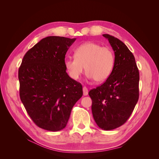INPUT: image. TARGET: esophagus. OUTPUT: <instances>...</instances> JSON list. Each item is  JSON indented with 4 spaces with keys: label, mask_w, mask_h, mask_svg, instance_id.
<instances>
[{
    "label": "esophagus",
    "mask_w": 159,
    "mask_h": 159,
    "mask_svg": "<svg viewBox=\"0 0 159 159\" xmlns=\"http://www.w3.org/2000/svg\"><path fill=\"white\" fill-rule=\"evenodd\" d=\"M83 93H84V96H86V95H88V89H87V88H86V87L83 88Z\"/></svg>",
    "instance_id": "34e87169"
}]
</instances>
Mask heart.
Returning a JSON list of instances; mask_svg holds the SVG:
<instances>
[{"label":"heart","mask_w":159,"mask_h":159,"mask_svg":"<svg viewBox=\"0 0 159 159\" xmlns=\"http://www.w3.org/2000/svg\"><path fill=\"white\" fill-rule=\"evenodd\" d=\"M115 60L114 52L110 48L87 42L76 48L74 57L66 59L64 66L71 79L78 80L85 68L89 80L102 83L111 74Z\"/></svg>","instance_id":"heart-1"}]
</instances>
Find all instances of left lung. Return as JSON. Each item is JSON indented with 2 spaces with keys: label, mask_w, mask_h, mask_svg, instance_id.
<instances>
[{
  "label": "left lung",
  "mask_w": 159,
  "mask_h": 159,
  "mask_svg": "<svg viewBox=\"0 0 159 159\" xmlns=\"http://www.w3.org/2000/svg\"><path fill=\"white\" fill-rule=\"evenodd\" d=\"M115 54L111 74L101 86L89 91L91 111L95 123L109 131L119 127L131 116L139 99V73L135 59L118 38L103 34Z\"/></svg>",
  "instance_id": "obj_1"
}]
</instances>
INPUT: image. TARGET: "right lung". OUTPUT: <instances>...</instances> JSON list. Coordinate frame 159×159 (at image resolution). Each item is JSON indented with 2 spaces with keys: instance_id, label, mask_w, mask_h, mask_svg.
Returning <instances> with one entry per match:
<instances>
[{
  "instance_id": "1",
  "label": "right lung",
  "mask_w": 159,
  "mask_h": 159,
  "mask_svg": "<svg viewBox=\"0 0 159 159\" xmlns=\"http://www.w3.org/2000/svg\"><path fill=\"white\" fill-rule=\"evenodd\" d=\"M75 40L43 38L26 53L19 68L21 102L36 125L47 131L64 129L83 95L82 85L70 78L64 66L66 52Z\"/></svg>"
}]
</instances>
